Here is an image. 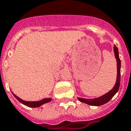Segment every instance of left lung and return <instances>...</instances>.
Wrapping results in <instances>:
<instances>
[{"label":"left lung","instance_id":"obj_1","mask_svg":"<svg viewBox=\"0 0 131 131\" xmlns=\"http://www.w3.org/2000/svg\"><path fill=\"white\" fill-rule=\"evenodd\" d=\"M114 51L116 57V61H117V78H116V84L114 85V88L107 93L105 94L103 96H101L99 97L95 98V99H83V98H78L79 101L82 103H86L88 105L92 106H101L102 105L105 104L112 99L117 92L118 91L120 84V67H121V61H120V57H119V53H118V47L116 45L114 46Z\"/></svg>","mask_w":131,"mask_h":131}]
</instances>
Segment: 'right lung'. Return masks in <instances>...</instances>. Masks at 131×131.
<instances>
[{
  "label": "right lung",
  "mask_w": 131,
  "mask_h": 131,
  "mask_svg": "<svg viewBox=\"0 0 131 131\" xmlns=\"http://www.w3.org/2000/svg\"><path fill=\"white\" fill-rule=\"evenodd\" d=\"M12 94H13V96H15V99L17 101H19L21 103H22L24 105L27 106V107H39L40 106H41L42 105L47 103H49V102L51 101V98H49V99H43L40 100V101H26L21 99L20 98H19L18 96L15 95L13 92H12Z\"/></svg>",
  "instance_id": "obj_1"
}]
</instances>
